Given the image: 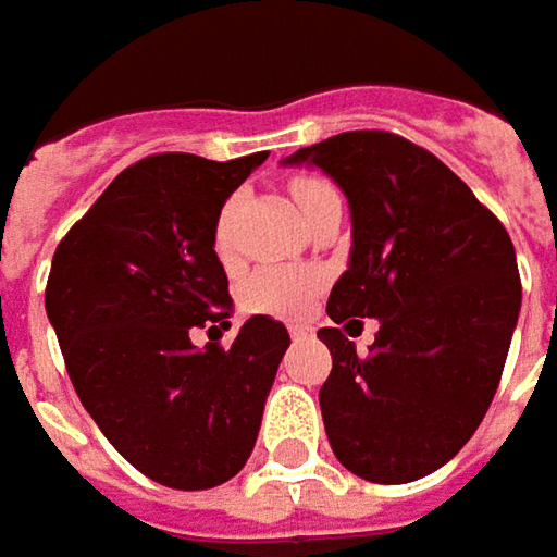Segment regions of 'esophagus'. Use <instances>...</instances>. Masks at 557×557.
Returning <instances> with one entry per match:
<instances>
[{"label":"esophagus","instance_id":"esophagus-1","mask_svg":"<svg viewBox=\"0 0 557 557\" xmlns=\"http://www.w3.org/2000/svg\"><path fill=\"white\" fill-rule=\"evenodd\" d=\"M286 330H289V336H293V339H302V336H308V333H311V326L299 324V321L286 324Z\"/></svg>","mask_w":557,"mask_h":557}]
</instances>
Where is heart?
<instances>
[{
	"label": "heart",
	"instance_id": "obj_1",
	"mask_svg": "<svg viewBox=\"0 0 557 557\" xmlns=\"http://www.w3.org/2000/svg\"><path fill=\"white\" fill-rule=\"evenodd\" d=\"M333 186L321 177H293L289 193L296 199L299 211H308L321 196H326ZM214 249L224 261L233 258V202L221 208L218 224H214ZM321 274L311 268H289V264H268L258 268L239 286V302L252 314H296L305 302L318 293Z\"/></svg>",
	"mask_w": 557,
	"mask_h": 557
}]
</instances>
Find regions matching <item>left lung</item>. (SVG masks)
<instances>
[{
	"label": "left lung",
	"mask_w": 557,
	"mask_h": 557,
	"mask_svg": "<svg viewBox=\"0 0 557 557\" xmlns=\"http://www.w3.org/2000/svg\"><path fill=\"white\" fill-rule=\"evenodd\" d=\"M302 161L339 183L351 211L349 271L326 314L380 321L368 355L339 326L318 330L333 355L321 386L326 440L361 480H421L458 455L496 396L520 311L511 236L405 136L349 131L286 158Z\"/></svg>",
	"instance_id": "8db88e82"
}]
</instances>
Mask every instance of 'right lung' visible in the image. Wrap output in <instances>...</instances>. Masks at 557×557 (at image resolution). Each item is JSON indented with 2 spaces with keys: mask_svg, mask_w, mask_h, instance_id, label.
<instances>
[{
  "mask_svg": "<svg viewBox=\"0 0 557 557\" xmlns=\"http://www.w3.org/2000/svg\"><path fill=\"white\" fill-rule=\"evenodd\" d=\"M268 152L208 161L161 152L121 171L52 255L46 314L67 376L111 446L171 490H211L252 455L264 399L289 346L255 314L231 326L214 224Z\"/></svg>",
  "mask_w": 557,
  "mask_h": 557,
  "instance_id": "add662e5",
  "label": "right lung"
}]
</instances>
